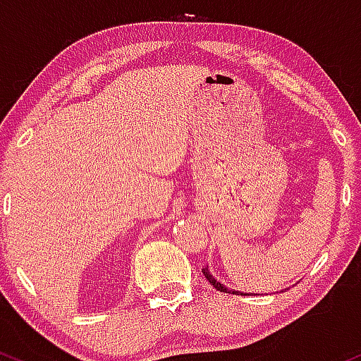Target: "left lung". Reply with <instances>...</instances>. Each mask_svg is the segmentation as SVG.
<instances>
[{
  "label": "left lung",
  "mask_w": 361,
  "mask_h": 361,
  "mask_svg": "<svg viewBox=\"0 0 361 361\" xmlns=\"http://www.w3.org/2000/svg\"><path fill=\"white\" fill-rule=\"evenodd\" d=\"M202 274H204L206 279H208V281L212 283V285H213L214 288H216L218 291H225V293H235V295H238V291H232V290H228V288H226V286L221 285L220 281H216V279H214V278L212 276V273H209L208 268H202ZM242 295H244V293H242Z\"/></svg>",
  "instance_id": "1"
}]
</instances>
